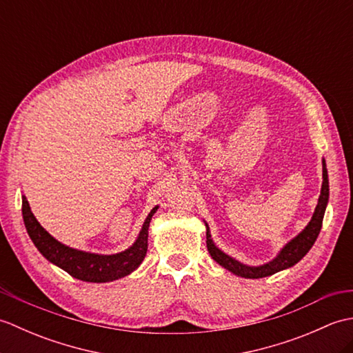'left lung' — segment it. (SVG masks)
<instances>
[{"instance_id": "left-lung-1", "label": "left lung", "mask_w": 353, "mask_h": 353, "mask_svg": "<svg viewBox=\"0 0 353 353\" xmlns=\"http://www.w3.org/2000/svg\"><path fill=\"white\" fill-rule=\"evenodd\" d=\"M327 200H329V181H327L326 162L323 159V183H321L319 203L316 206V211H314V214H312V219L308 223V226H306L301 232V234L292 238L291 241H288L282 247V250L277 253V256L274 259L268 261L267 264L256 265V267L243 264V262H239L235 258L229 256V254H226L215 245V243L211 238V230H209L208 223H205L208 252L212 256V259L215 262H219L221 267L229 270V272H232L236 276L247 277V279H259V277H267V276H272L277 272H282V270H285V268L296 265L297 262L311 250L314 243H316V239H317V236L320 234V229H321V223H323Z\"/></svg>"}]
</instances>
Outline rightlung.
Masks as SVG:
<instances>
[{
  "instance_id": "add662e5",
  "label": "right lung",
  "mask_w": 353,
  "mask_h": 353,
  "mask_svg": "<svg viewBox=\"0 0 353 353\" xmlns=\"http://www.w3.org/2000/svg\"><path fill=\"white\" fill-rule=\"evenodd\" d=\"M157 208L159 206H154L150 211L139 230L137 241L129 249L114 254H99L72 249V247L57 241L36 220L26 196H22V219H24L27 234L32 238L36 249L51 264L61 267L66 273L76 277V279L95 283L121 279V277L130 274L141 265V262L144 261L147 254L150 221H152V216L157 211Z\"/></svg>"
}]
</instances>
